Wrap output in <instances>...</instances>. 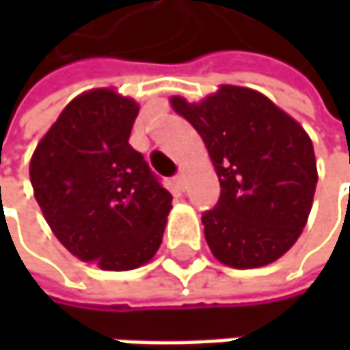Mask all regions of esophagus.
<instances>
[{"instance_id":"1","label":"esophagus","mask_w":350,"mask_h":350,"mask_svg":"<svg viewBox=\"0 0 350 350\" xmlns=\"http://www.w3.org/2000/svg\"><path fill=\"white\" fill-rule=\"evenodd\" d=\"M174 180L180 188H184V184H186V172H184V168H180V170H178V174H176Z\"/></svg>"}]
</instances>
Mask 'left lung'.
Here are the masks:
<instances>
[{
    "label": "left lung",
    "mask_w": 350,
    "mask_h": 350,
    "mask_svg": "<svg viewBox=\"0 0 350 350\" xmlns=\"http://www.w3.org/2000/svg\"><path fill=\"white\" fill-rule=\"evenodd\" d=\"M172 107L204 139L221 182L217 204L202 213L213 255L237 269L282 257L312 208L318 174L308 133L243 87L225 85L198 105L174 97Z\"/></svg>",
    "instance_id": "8db88e82"
}]
</instances>
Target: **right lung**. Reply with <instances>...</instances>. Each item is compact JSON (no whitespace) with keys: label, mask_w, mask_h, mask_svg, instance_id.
I'll return each mask as SVG.
<instances>
[{"label":"right lung","mask_w":350,"mask_h":350,"mask_svg":"<svg viewBox=\"0 0 350 350\" xmlns=\"http://www.w3.org/2000/svg\"><path fill=\"white\" fill-rule=\"evenodd\" d=\"M139 107L109 89L72 99L38 144L30 180L58 241L101 269L144 265L162 243L172 194L129 146Z\"/></svg>","instance_id":"add662e5"}]
</instances>
